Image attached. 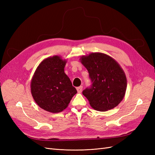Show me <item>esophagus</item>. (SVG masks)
Returning <instances> with one entry per match:
<instances>
[{
  "mask_svg": "<svg viewBox=\"0 0 155 155\" xmlns=\"http://www.w3.org/2000/svg\"><path fill=\"white\" fill-rule=\"evenodd\" d=\"M76 89H77V91H78V93H81V91H82V89H83V86H80L79 87H77Z\"/></svg>",
  "mask_w": 155,
  "mask_h": 155,
  "instance_id": "obj_1",
  "label": "esophagus"
}]
</instances>
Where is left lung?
Here are the masks:
<instances>
[{
  "label": "left lung",
  "instance_id": "left-lung-1",
  "mask_svg": "<svg viewBox=\"0 0 155 155\" xmlns=\"http://www.w3.org/2000/svg\"><path fill=\"white\" fill-rule=\"evenodd\" d=\"M80 59L92 82L82 92L91 106L99 111L116 107L123 100L127 88L126 76L119 64L102 53H92Z\"/></svg>",
  "mask_w": 155,
  "mask_h": 155
}]
</instances>
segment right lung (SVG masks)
Segmentation results:
<instances>
[{"label": "right lung", "instance_id": "add662e5", "mask_svg": "<svg viewBox=\"0 0 155 155\" xmlns=\"http://www.w3.org/2000/svg\"><path fill=\"white\" fill-rule=\"evenodd\" d=\"M66 61L58 55L46 58L36 69L31 82L33 97L41 109L57 113L66 109L77 93L64 72Z\"/></svg>", "mask_w": 155, "mask_h": 155}]
</instances>
